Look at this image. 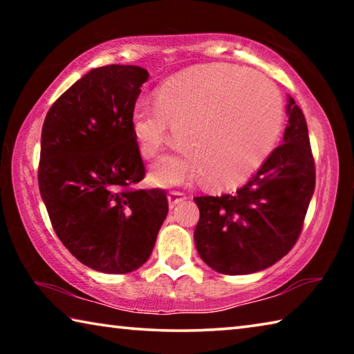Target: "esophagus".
<instances>
[{"instance_id": "esophagus-1", "label": "esophagus", "mask_w": 354, "mask_h": 354, "mask_svg": "<svg viewBox=\"0 0 354 354\" xmlns=\"http://www.w3.org/2000/svg\"><path fill=\"white\" fill-rule=\"evenodd\" d=\"M184 198H185V194H183V192L171 190L170 194H169V205H170V207L176 206L178 203H181Z\"/></svg>"}]
</instances>
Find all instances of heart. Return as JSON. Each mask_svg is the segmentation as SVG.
Here are the masks:
<instances>
[{"instance_id": "b5f03b06", "label": "heart", "mask_w": 354, "mask_h": 354, "mask_svg": "<svg viewBox=\"0 0 354 354\" xmlns=\"http://www.w3.org/2000/svg\"><path fill=\"white\" fill-rule=\"evenodd\" d=\"M281 122L283 103L273 84L231 64L171 77L156 91L154 103L142 98L131 113L143 156L158 153L173 133L183 147L153 162L151 179L159 185L200 175L209 185L243 181L272 153Z\"/></svg>"}]
</instances>
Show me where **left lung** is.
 Here are the masks:
<instances>
[{
    "label": "left lung",
    "instance_id": "left-lung-1",
    "mask_svg": "<svg viewBox=\"0 0 354 354\" xmlns=\"http://www.w3.org/2000/svg\"><path fill=\"white\" fill-rule=\"evenodd\" d=\"M283 143L241 187L195 196L200 220L194 239L203 261L223 274H250L277 263L301 232L315 189L306 118L287 97Z\"/></svg>",
    "mask_w": 354,
    "mask_h": 354
}]
</instances>
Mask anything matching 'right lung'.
Returning <instances> with one entry per match:
<instances>
[{"label":"right lung","mask_w":354,"mask_h":354,"mask_svg":"<svg viewBox=\"0 0 354 354\" xmlns=\"http://www.w3.org/2000/svg\"><path fill=\"white\" fill-rule=\"evenodd\" d=\"M148 71L106 65L84 75L45 117L39 189L65 248L103 273H129L148 261L169 212L165 192L145 176L131 113Z\"/></svg>","instance_id":"add662e5"}]
</instances>
